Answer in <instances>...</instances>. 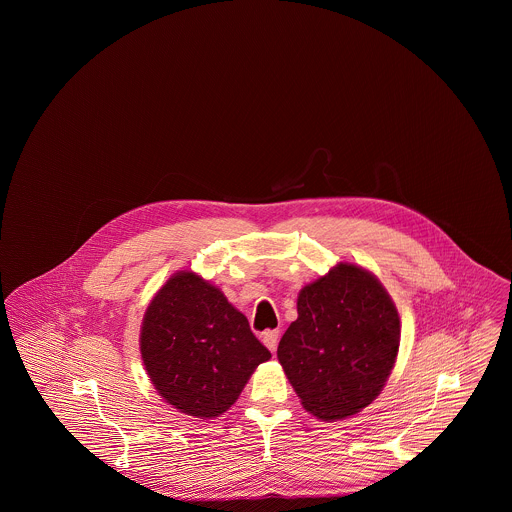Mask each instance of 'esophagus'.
<instances>
[{
    "mask_svg": "<svg viewBox=\"0 0 512 512\" xmlns=\"http://www.w3.org/2000/svg\"><path fill=\"white\" fill-rule=\"evenodd\" d=\"M278 336H280L278 330H268V332L263 334V343L267 345L268 351H272V353L276 351V347H278Z\"/></svg>",
    "mask_w": 512,
    "mask_h": 512,
    "instance_id": "esophagus-1",
    "label": "esophagus"
}]
</instances>
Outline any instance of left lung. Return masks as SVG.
<instances>
[{
	"label": "left lung",
	"mask_w": 512,
	"mask_h": 512,
	"mask_svg": "<svg viewBox=\"0 0 512 512\" xmlns=\"http://www.w3.org/2000/svg\"><path fill=\"white\" fill-rule=\"evenodd\" d=\"M399 341L401 318L388 290L370 270L341 261L301 288L278 361L303 409L336 422L382 393Z\"/></svg>",
	"instance_id": "obj_1"
}]
</instances>
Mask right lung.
<instances>
[{
	"label": "right lung",
	"instance_id": "add662e5",
	"mask_svg": "<svg viewBox=\"0 0 512 512\" xmlns=\"http://www.w3.org/2000/svg\"><path fill=\"white\" fill-rule=\"evenodd\" d=\"M140 353L157 393L180 413H226L270 351L244 313L194 270H178L147 305Z\"/></svg>",
	"mask_w": 512,
	"mask_h": 512
}]
</instances>
